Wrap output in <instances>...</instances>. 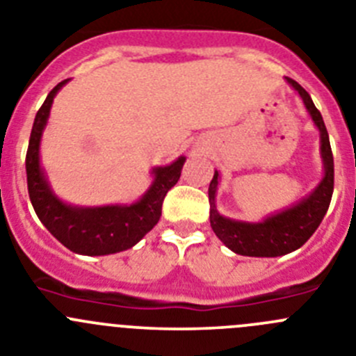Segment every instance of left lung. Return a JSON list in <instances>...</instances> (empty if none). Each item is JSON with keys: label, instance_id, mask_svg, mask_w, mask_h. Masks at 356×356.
Masks as SVG:
<instances>
[{"label": "left lung", "instance_id": "8db88e82", "mask_svg": "<svg viewBox=\"0 0 356 356\" xmlns=\"http://www.w3.org/2000/svg\"><path fill=\"white\" fill-rule=\"evenodd\" d=\"M287 83L300 94L307 111L312 117L314 124L319 129L321 136V158L325 165V175L318 188L305 198L294 204L289 209L282 213L271 214L259 223L238 222L230 218L222 216L218 213L214 197H216L218 179L220 174L214 172L213 181L209 184V220L214 234L225 246L232 252L248 257H278L298 250L307 243V239L316 232L319 223L323 222L326 211H328L332 193H334V156L330 147L328 131H326L323 117L319 110L314 106L309 92L294 79L286 78Z\"/></svg>", "mask_w": 356, "mask_h": 356}]
</instances>
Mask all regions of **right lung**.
Returning a JSON list of instances; mask_svg holds the SVG:
<instances>
[{"instance_id": "right-lung-1", "label": "right lung", "mask_w": 356, "mask_h": 356, "mask_svg": "<svg viewBox=\"0 0 356 356\" xmlns=\"http://www.w3.org/2000/svg\"><path fill=\"white\" fill-rule=\"evenodd\" d=\"M67 81L69 79H63L54 86L35 115L26 152L28 193L31 206L44 227L70 252L83 255L117 254L136 245L159 222L163 200L181 177L186 158L181 156L170 165L154 168V181L150 188L131 206L78 207L62 202L47 184L44 170L40 168L38 149L54 95Z\"/></svg>"}]
</instances>
